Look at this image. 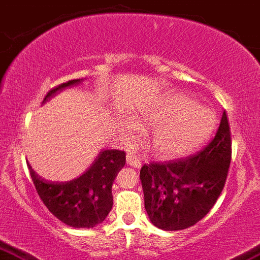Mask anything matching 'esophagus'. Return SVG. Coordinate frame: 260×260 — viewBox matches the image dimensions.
Wrapping results in <instances>:
<instances>
[{"instance_id": "34e87169", "label": "esophagus", "mask_w": 260, "mask_h": 260, "mask_svg": "<svg viewBox=\"0 0 260 260\" xmlns=\"http://www.w3.org/2000/svg\"><path fill=\"white\" fill-rule=\"evenodd\" d=\"M127 163L129 164V166H132L133 168H137V169L141 168V160H140V158L137 156L136 153H133V152H131V153L127 154Z\"/></svg>"}]
</instances>
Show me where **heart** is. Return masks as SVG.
Returning a JSON list of instances; mask_svg holds the SVG:
<instances>
[{
    "instance_id": "heart-1",
    "label": "heart",
    "mask_w": 260,
    "mask_h": 260,
    "mask_svg": "<svg viewBox=\"0 0 260 260\" xmlns=\"http://www.w3.org/2000/svg\"><path fill=\"white\" fill-rule=\"evenodd\" d=\"M137 119L154 124L150 133L153 153L173 158L198 147L215 123V114L186 94H163L139 110Z\"/></svg>"
}]
</instances>
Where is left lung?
<instances>
[{"instance_id": "obj_1", "label": "left lung", "mask_w": 260, "mask_h": 260, "mask_svg": "<svg viewBox=\"0 0 260 260\" xmlns=\"http://www.w3.org/2000/svg\"><path fill=\"white\" fill-rule=\"evenodd\" d=\"M231 159V127L223 111L215 138L196 156L143 166L140 180L152 224L182 231L205 217L224 187Z\"/></svg>"}]
</instances>
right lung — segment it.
Returning a JSON list of instances; mask_svg holds the SVG:
<instances>
[{
	"label": "right lung",
	"mask_w": 260,
	"mask_h": 260,
	"mask_svg": "<svg viewBox=\"0 0 260 260\" xmlns=\"http://www.w3.org/2000/svg\"><path fill=\"white\" fill-rule=\"evenodd\" d=\"M83 83L74 79L48 92L43 104L64 88ZM126 163V152L102 150L80 176L71 181L51 182L42 179L28 166L38 196L55 217L73 228H93L104 222L113 208V187L117 173Z\"/></svg>",
	"instance_id": "obj_1"
}]
</instances>
